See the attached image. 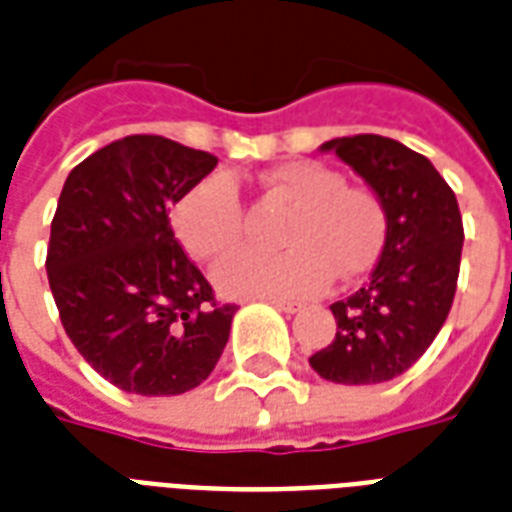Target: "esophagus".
<instances>
[{"instance_id":"esophagus-1","label":"esophagus","mask_w":512,"mask_h":512,"mask_svg":"<svg viewBox=\"0 0 512 512\" xmlns=\"http://www.w3.org/2000/svg\"><path fill=\"white\" fill-rule=\"evenodd\" d=\"M271 305H273V308H279V311H284V313L303 311V303H295V300H279V297H273Z\"/></svg>"}]
</instances>
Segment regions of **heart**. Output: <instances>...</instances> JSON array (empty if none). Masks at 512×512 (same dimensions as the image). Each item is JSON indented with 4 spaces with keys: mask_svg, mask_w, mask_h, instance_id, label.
I'll return each mask as SVG.
<instances>
[{
    "mask_svg": "<svg viewBox=\"0 0 512 512\" xmlns=\"http://www.w3.org/2000/svg\"><path fill=\"white\" fill-rule=\"evenodd\" d=\"M265 185L289 199L295 215L284 228L279 255L241 249L212 268L228 297H303L337 279H356L372 268L388 231L380 199L321 162H287L265 172ZM172 228L185 252L209 260L236 247L244 233V207L228 175H209L172 207Z\"/></svg>",
    "mask_w": 512,
    "mask_h": 512,
    "instance_id": "b5f03b06",
    "label": "heart"
}]
</instances>
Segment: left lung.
I'll list each match as a JSON object with an SVG mask.
<instances>
[{
	"label": "left lung",
	"mask_w": 512,
	"mask_h": 512,
	"mask_svg": "<svg viewBox=\"0 0 512 512\" xmlns=\"http://www.w3.org/2000/svg\"><path fill=\"white\" fill-rule=\"evenodd\" d=\"M380 199L388 231L364 287L329 305L337 332L311 356L329 382L377 385L404 374L452 311L462 255L457 196L422 154L382 135L327 140Z\"/></svg>",
	"instance_id": "obj_1"
}]
</instances>
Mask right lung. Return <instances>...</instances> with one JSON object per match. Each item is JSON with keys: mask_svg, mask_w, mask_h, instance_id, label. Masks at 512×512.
Returning a JSON list of instances; mask_svg holds the SVG:
<instances>
[{"mask_svg": "<svg viewBox=\"0 0 512 512\" xmlns=\"http://www.w3.org/2000/svg\"><path fill=\"white\" fill-rule=\"evenodd\" d=\"M207 151L130 135L68 172L47 247V279L66 335L111 385L180 396L207 380L236 305L177 244L170 207L215 170Z\"/></svg>", "mask_w": 512, "mask_h": 512, "instance_id": "add662e5", "label": "right lung"}]
</instances>
